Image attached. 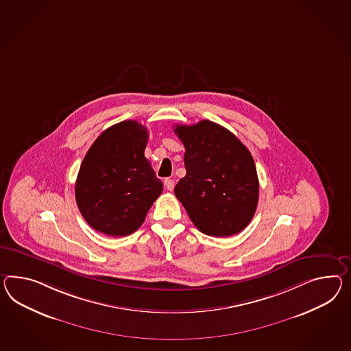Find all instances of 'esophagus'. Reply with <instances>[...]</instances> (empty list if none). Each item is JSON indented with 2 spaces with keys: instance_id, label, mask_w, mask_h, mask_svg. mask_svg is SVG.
<instances>
[{
  "instance_id": "esophagus-1",
  "label": "esophagus",
  "mask_w": 351,
  "mask_h": 351,
  "mask_svg": "<svg viewBox=\"0 0 351 351\" xmlns=\"http://www.w3.org/2000/svg\"><path fill=\"white\" fill-rule=\"evenodd\" d=\"M164 184H165V187H167L168 191H173V189H174V180L167 178V180H164Z\"/></svg>"
}]
</instances>
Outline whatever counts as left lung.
<instances>
[{"mask_svg":"<svg viewBox=\"0 0 351 351\" xmlns=\"http://www.w3.org/2000/svg\"><path fill=\"white\" fill-rule=\"evenodd\" d=\"M184 145L186 177L174 193L189 219L211 237H230L251 223L258 204V177L250 150L215 122L177 125Z\"/></svg>","mask_w":351,"mask_h":351,"instance_id":"left-lung-1","label":"left lung"}]
</instances>
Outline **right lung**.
Wrapping results in <instances>:
<instances>
[{"label": "right lung", "mask_w": 351, "mask_h": 351, "mask_svg": "<svg viewBox=\"0 0 351 351\" xmlns=\"http://www.w3.org/2000/svg\"><path fill=\"white\" fill-rule=\"evenodd\" d=\"M147 136L146 127L136 121L119 122L100 134L81 162L76 204L97 232L110 237L134 233L162 195V180L144 155Z\"/></svg>", "instance_id": "right-lung-1"}]
</instances>
